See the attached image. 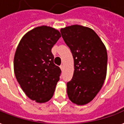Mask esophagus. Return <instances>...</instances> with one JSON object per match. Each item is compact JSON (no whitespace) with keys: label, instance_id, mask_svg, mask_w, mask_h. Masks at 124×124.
<instances>
[{"label":"esophagus","instance_id":"34e87169","mask_svg":"<svg viewBox=\"0 0 124 124\" xmlns=\"http://www.w3.org/2000/svg\"><path fill=\"white\" fill-rule=\"evenodd\" d=\"M64 67L63 65H61V66H60V69H61V70H62V71H63V70H64Z\"/></svg>","mask_w":124,"mask_h":124}]
</instances>
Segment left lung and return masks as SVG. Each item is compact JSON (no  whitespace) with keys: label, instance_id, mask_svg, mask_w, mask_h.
<instances>
[{"label":"left lung","instance_id":"obj_1","mask_svg":"<svg viewBox=\"0 0 124 124\" xmlns=\"http://www.w3.org/2000/svg\"><path fill=\"white\" fill-rule=\"evenodd\" d=\"M62 37L74 59V73L67 83V93L73 103L88 104L102 88L107 74L106 46L95 32L80 25L60 30Z\"/></svg>","mask_w":124,"mask_h":124}]
</instances>
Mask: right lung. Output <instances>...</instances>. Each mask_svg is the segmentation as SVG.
Wrapping results in <instances>:
<instances>
[{"mask_svg":"<svg viewBox=\"0 0 124 124\" xmlns=\"http://www.w3.org/2000/svg\"><path fill=\"white\" fill-rule=\"evenodd\" d=\"M61 37L49 26L34 28L23 36L14 56V73L28 98L38 103L50 100L60 80L61 70L54 64L51 49Z\"/></svg>","mask_w":124,"mask_h":124,"instance_id":"1","label":"right lung"}]
</instances>
